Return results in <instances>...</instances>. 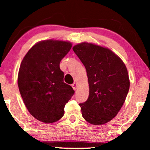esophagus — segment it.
Here are the masks:
<instances>
[{
	"label": "esophagus",
	"instance_id": "1",
	"mask_svg": "<svg viewBox=\"0 0 150 150\" xmlns=\"http://www.w3.org/2000/svg\"><path fill=\"white\" fill-rule=\"evenodd\" d=\"M71 86H72V87H73V89H74V90H76L77 89V86H78V85H77V83H73L72 85H71Z\"/></svg>",
	"mask_w": 150,
	"mask_h": 150
}]
</instances>
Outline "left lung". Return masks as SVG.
<instances>
[{"label": "left lung", "mask_w": 150, "mask_h": 150, "mask_svg": "<svg viewBox=\"0 0 150 150\" xmlns=\"http://www.w3.org/2000/svg\"><path fill=\"white\" fill-rule=\"evenodd\" d=\"M85 67L89 93L79 104L83 118L102 125L112 120L124 104L130 88L128 73L122 59L109 49L83 42L73 47Z\"/></svg>", "instance_id": "1"}]
</instances>
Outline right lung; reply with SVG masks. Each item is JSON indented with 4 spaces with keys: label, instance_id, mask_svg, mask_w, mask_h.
Returning <instances> with one entry per match:
<instances>
[{
    "label": "right lung",
    "instance_id": "add662e5",
    "mask_svg": "<svg viewBox=\"0 0 150 150\" xmlns=\"http://www.w3.org/2000/svg\"><path fill=\"white\" fill-rule=\"evenodd\" d=\"M71 48L70 42L42 41L22 59L18 76L20 93L28 111L40 122L50 124L60 120L74 93L63 82L64 73L59 67Z\"/></svg>",
    "mask_w": 150,
    "mask_h": 150
}]
</instances>
